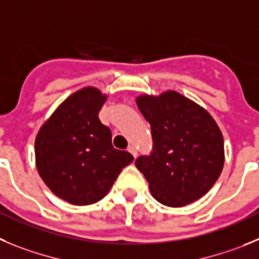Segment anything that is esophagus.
I'll return each instance as SVG.
<instances>
[{
    "mask_svg": "<svg viewBox=\"0 0 259 259\" xmlns=\"http://www.w3.org/2000/svg\"><path fill=\"white\" fill-rule=\"evenodd\" d=\"M127 150H129V152L132 153L134 157H137V156H138V151H137V147L135 146H129V148H127Z\"/></svg>",
    "mask_w": 259,
    "mask_h": 259,
    "instance_id": "esophagus-1",
    "label": "esophagus"
}]
</instances>
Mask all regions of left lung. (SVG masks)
Here are the masks:
<instances>
[{
	"label": "left lung",
	"mask_w": 259,
	"mask_h": 259,
	"mask_svg": "<svg viewBox=\"0 0 259 259\" xmlns=\"http://www.w3.org/2000/svg\"><path fill=\"white\" fill-rule=\"evenodd\" d=\"M151 125L152 151L135 166L152 196L166 206H185L208 192L222 173L225 144L220 127L204 108L176 92L137 98Z\"/></svg>",
	"instance_id": "obj_1"
}]
</instances>
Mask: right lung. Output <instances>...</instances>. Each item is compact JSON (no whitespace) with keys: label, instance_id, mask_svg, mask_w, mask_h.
<instances>
[{"label":"right lung","instance_id":"add662e5","mask_svg":"<svg viewBox=\"0 0 259 259\" xmlns=\"http://www.w3.org/2000/svg\"><path fill=\"white\" fill-rule=\"evenodd\" d=\"M107 97L85 88L67 98L34 142L39 177L60 199L90 205L103 199L121 170L134 160L112 146L111 129L98 117Z\"/></svg>","mask_w":259,"mask_h":259}]
</instances>
